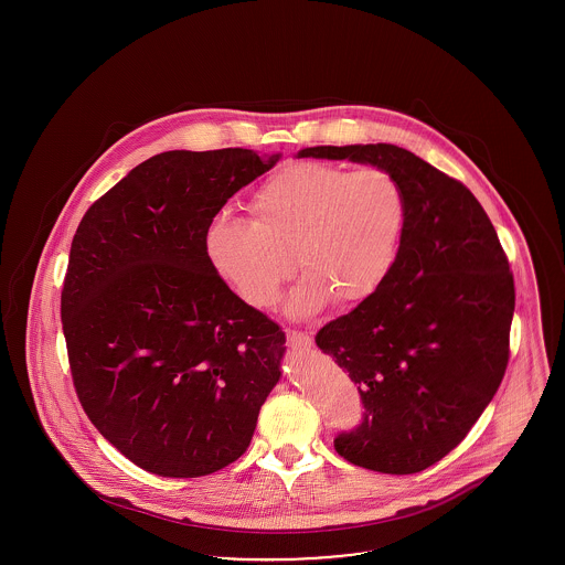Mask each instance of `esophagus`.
I'll return each mask as SVG.
<instances>
[{"instance_id":"obj_1","label":"esophagus","mask_w":565,"mask_h":565,"mask_svg":"<svg viewBox=\"0 0 565 565\" xmlns=\"http://www.w3.org/2000/svg\"><path fill=\"white\" fill-rule=\"evenodd\" d=\"M288 345L292 350H307L311 348V337L300 330H288Z\"/></svg>"}]
</instances>
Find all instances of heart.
<instances>
[{
	"label": "heart",
	"instance_id": "obj_1",
	"mask_svg": "<svg viewBox=\"0 0 565 565\" xmlns=\"http://www.w3.org/2000/svg\"><path fill=\"white\" fill-rule=\"evenodd\" d=\"M254 220L217 215L205 247L215 270L258 309L273 307L296 265L305 270L290 311L307 316L334 296L355 305L375 295L398 258L406 196L376 167L295 162L252 194Z\"/></svg>",
	"mask_w": 565,
	"mask_h": 565
}]
</instances>
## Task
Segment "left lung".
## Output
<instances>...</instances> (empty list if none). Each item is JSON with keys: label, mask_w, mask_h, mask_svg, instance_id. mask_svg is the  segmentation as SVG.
<instances>
[{"label": "left lung", "mask_w": 565, "mask_h": 565, "mask_svg": "<svg viewBox=\"0 0 565 565\" xmlns=\"http://www.w3.org/2000/svg\"><path fill=\"white\" fill-rule=\"evenodd\" d=\"M309 157L373 164L403 186L394 269L316 343L350 373L366 408L358 430L334 438L337 454L383 475L422 472L456 449L502 383L514 313L507 254L475 194L404 148L298 152Z\"/></svg>", "instance_id": "1"}]
</instances>
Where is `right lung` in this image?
Here are the masks:
<instances>
[{"instance_id":"obj_1","label":"right lung","mask_w":565,"mask_h":565,"mask_svg":"<svg viewBox=\"0 0 565 565\" xmlns=\"http://www.w3.org/2000/svg\"><path fill=\"white\" fill-rule=\"evenodd\" d=\"M279 154L171 150L82 217L61 322L82 408L135 466L205 477L245 454L281 376L286 334L243 302L205 247L224 203Z\"/></svg>"}]
</instances>
